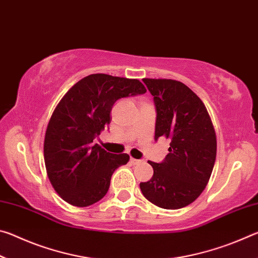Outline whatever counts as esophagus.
<instances>
[{"label": "esophagus", "mask_w": 258, "mask_h": 258, "mask_svg": "<svg viewBox=\"0 0 258 258\" xmlns=\"http://www.w3.org/2000/svg\"><path fill=\"white\" fill-rule=\"evenodd\" d=\"M141 159H135V158H131V163H132L133 165H138V164H140L141 163Z\"/></svg>", "instance_id": "obj_1"}]
</instances>
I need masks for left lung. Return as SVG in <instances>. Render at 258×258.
I'll use <instances>...</instances> for the list:
<instances>
[{
    "mask_svg": "<svg viewBox=\"0 0 258 258\" xmlns=\"http://www.w3.org/2000/svg\"><path fill=\"white\" fill-rule=\"evenodd\" d=\"M142 81L154 97L155 140L165 137L171 143L161 163L149 161L154 175L140 183V189L158 207H185L206 187L215 164L216 135L211 117L198 95L183 83Z\"/></svg>",
    "mask_w": 258,
    "mask_h": 258,
    "instance_id": "1",
    "label": "left lung"
}]
</instances>
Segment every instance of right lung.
<instances>
[{
	"mask_svg": "<svg viewBox=\"0 0 258 258\" xmlns=\"http://www.w3.org/2000/svg\"><path fill=\"white\" fill-rule=\"evenodd\" d=\"M146 92L138 80L93 74L60 100L46 128L44 161L51 184L64 202L86 207L106 196L113 172L130 156L107 152L93 140L110 123L117 100Z\"/></svg>",
	"mask_w": 258,
	"mask_h": 258,
	"instance_id": "add662e5",
	"label": "right lung"
}]
</instances>
